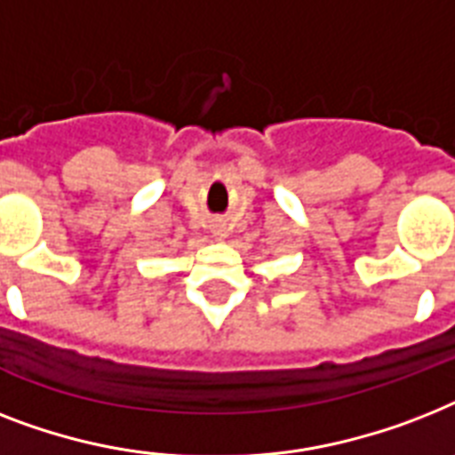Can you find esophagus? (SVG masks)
<instances>
[{"label": "esophagus", "mask_w": 455, "mask_h": 455, "mask_svg": "<svg viewBox=\"0 0 455 455\" xmlns=\"http://www.w3.org/2000/svg\"><path fill=\"white\" fill-rule=\"evenodd\" d=\"M212 235H215L217 240L228 238V227H227V221H221V220H215V221H212Z\"/></svg>", "instance_id": "obj_1"}]
</instances>
